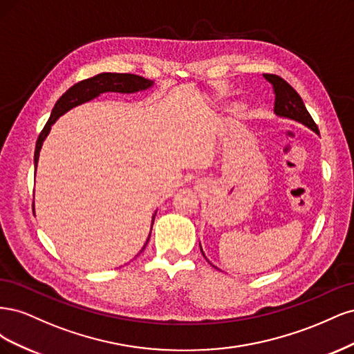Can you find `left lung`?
<instances>
[{"instance_id":"8db88e82","label":"left lung","mask_w":354,"mask_h":354,"mask_svg":"<svg viewBox=\"0 0 354 354\" xmlns=\"http://www.w3.org/2000/svg\"><path fill=\"white\" fill-rule=\"evenodd\" d=\"M264 78L273 85V90H274V94H276V100H274V113H276V116L303 124L304 127L310 128V130L315 131L316 134H319L317 125L315 124L313 118L310 116V113L307 112L303 99L299 97V94L291 87V85H289L283 78L277 77V75L264 73ZM199 246H201V243H199ZM201 252H202L203 257H205L202 246H201ZM205 259H207V257H205Z\"/></svg>"}]
</instances>
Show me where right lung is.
<instances>
[{
	"label": "right lung",
	"mask_w": 354,
	"mask_h": 354,
	"mask_svg": "<svg viewBox=\"0 0 354 354\" xmlns=\"http://www.w3.org/2000/svg\"><path fill=\"white\" fill-rule=\"evenodd\" d=\"M155 81L152 80H146L140 75H133V73H111V72H103L95 75L93 78L84 80L78 84L72 85V87L62 95V97L56 102L55 108L51 111L50 120L47 121L46 127L42 128V131L37 140V146H35V155H34V162H35V171H37V165H38V158H39V152L42 143L47 138L51 125L55 124L62 115H65L66 112H69L71 109L77 108V106L87 103L95 97H99L100 94L103 93H121V94H133V93H138V91H146L149 88L153 87ZM155 216L156 211L152 216V224H151V232H149V236L143 245V248L140 250V252L146 248V245L151 239V233H152V226L155 221ZM138 252V254H140Z\"/></svg>",
	"instance_id": "right-lung-1"
}]
</instances>
